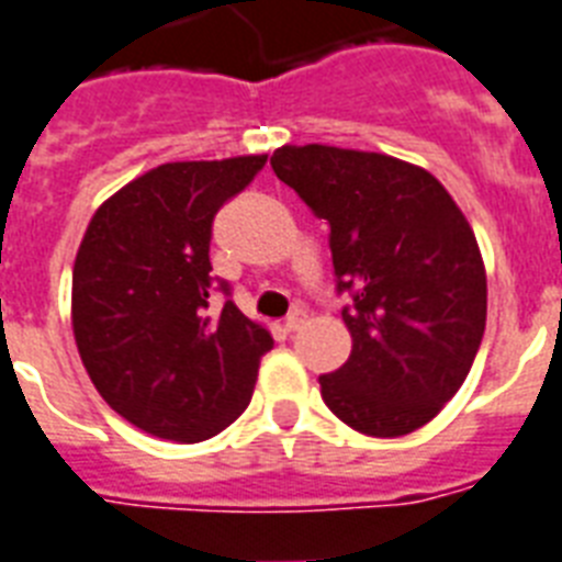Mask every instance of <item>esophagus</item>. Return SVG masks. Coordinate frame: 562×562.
<instances>
[{
  "instance_id": "esophagus-1",
  "label": "esophagus",
  "mask_w": 562,
  "mask_h": 562,
  "mask_svg": "<svg viewBox=\"0 0 562 562\" xmlns=\"http://www.w3.org/2000/svg\"><path fill=\"white\" fill-rule=\"evenodd\" d=\"M304 321H306L304 310H292V313L286 315V321H284V329H286V333H295V329L304 327Z\"/></svg>"
}]
</instances>
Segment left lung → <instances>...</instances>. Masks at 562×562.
I'll return each instance as SVG.
<instances>
[{
	"label": "left lung",
	"mask_w": 562,
	"mask_h": 562,
	"mask_svg": "<svg viewBox=\"0 0 562 562\" xmlns=\"http://www.w3.org/2000/svg\"><path fill=\"white\" fill-rule=\"evenodd\" d=\"M272 170L329 224L335 290L349 292L352 352L321 375L324 404L355 431L401 438L467 381L486 329L481 247L431 172L383 153L284 144Z\"/></svg>",
	"instance_id": "left-lung-1"
}]
</instances>
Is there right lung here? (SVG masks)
<instances>
[{"mask_svg":"<svg viewBox=\"0 0 562 562\" xmlns=\"http://www.w3.org/2000/svg\"><path fill=\"white\" fill-rule=\"evenodd\" d=\"M267 156L170 161L110 195L74 263V335L99 395L156 438L199 443L247 409L272 335L215 290V213Z\"/></svg>","mask_w":562,"mask_h":562,"instance_id":"obj_1","label":"right lung"}]
</instances>
